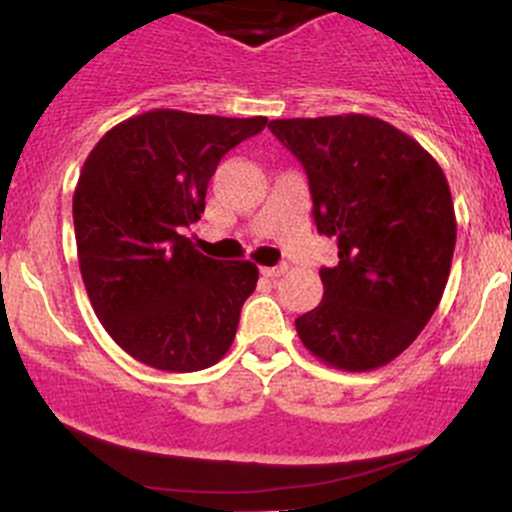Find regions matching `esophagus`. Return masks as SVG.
<instances>
[{"instance_id": "obj_1", "label": "esophagus", "mask_w": 512, "mask_h": 512, "mask_svg": "<svg viewBox=\"0 0 512 512\" xmlns=\"http://www.w3.org/2000/svg\"><path fill=\"white\" fill-rule=\"evenodd\" d=\"M287 270H289V265L287 262H282V265H277V267H262V274H265V277L277 279V277H282V274H287Z\"/></svg>"}]
</instances>
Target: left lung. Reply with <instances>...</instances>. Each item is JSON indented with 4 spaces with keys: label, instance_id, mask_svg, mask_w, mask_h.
<instances>
[{
    "label": "left lung",
    "instance_id": "obj_1",
    "mask_svg": "<svg viewBox=\"0 0 512 512\" xmlns=\"http://www.w3.org/2000/svg\"><path fill=\"white\" fill-rule=\"evenodd\" d=\"M309 176L314 223L336 238L324 299L299 316L306 351L348 373L383 368L432 319L449 279L456 215L437 159L370 115L272 120Z\"/></svg>",
    "mask_w": 512,
    "mask_h": 512
}]
</instances>
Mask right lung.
Segmentation results:
<instances>
[{"mask_svg": "<svg viewBox=\"0 0 512 512\" xmlns=\"http://www.w3.org/2000/svg\"><path fill=\"white\" fill-rule=\"evenodd\" d=\"M265 125L149 110L102 134L85 159L73 193L80 274L100 324L132 358L191 373L233 346L257 265L201 255L181 228L201 218L223 154Z\"/></svg>", "mask_w": 512, "mask_h": 512, "instance_id": "right-lung-1", "label": "right lung"}]
</instances>
